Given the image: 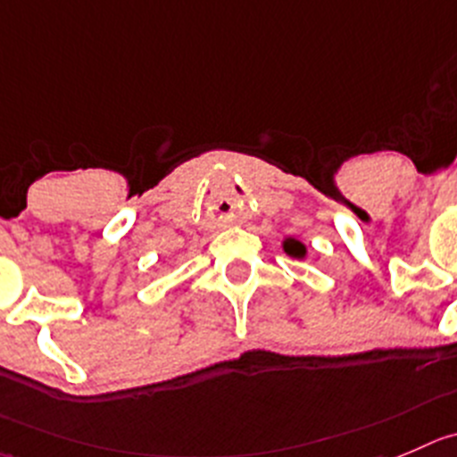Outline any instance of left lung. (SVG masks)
Instances as JSON below:
<instances>
[{
  "mask_svg": "<svg viewBox=\"0 0 457 457\" xmlns=\"http://www.w3.org/2000/svg\"><path fill=\"white\" fill-rule=\"evenodd\" d=\"M285 251L289 255H294V258H303V255H305V246H303L301 242H296V240H287L285 242Z\"/></svg>",
  "mask_w": 457,
  "mask_h": 457,
  "instance_id": "1",
  "label": "left lung"
}]
</instances>
